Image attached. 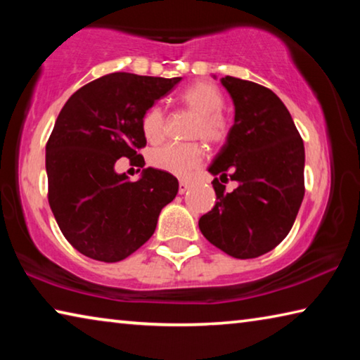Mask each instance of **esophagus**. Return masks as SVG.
Here are the masks:
<instances>
[{
  "label": "esophagus",
  "instance_id": "1",
  "mask_svg": "<svg viewBox=\"0 0 360 360\" xmlns=\"http://www.w3.org/2000/svg\"><path fill=\"white\" fill-rule=\"evenodd\" d=\"M188 187H191V184H188L187 181H181V182H179V193H181V195L186 193V192L188 191Z\"/></svg>",
  "mask_w": 360,
  "mask_h": 360
}]
</instances>
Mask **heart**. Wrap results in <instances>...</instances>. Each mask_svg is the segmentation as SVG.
<instances>
[{
  "mask_svg": "<svg viewBox=\"0 0 360 360\" xmlns=\"http://www.w3.org/2000/svg\"><path fill=\"white\" fill-rule=\"evenodd\" d=\"M181 103L188 111L197 114L193 122L191 138L203 139L208 144H219L227 135L221 109L224 96L216 85L210 82H195L181 94ZM141 129L149 143L162 141L167 131V114L160 106H152L144 112ZM205 152L197 143L191 144H167L152 152L150 165L178 178H188L203 163Z\"/></svg>",
  "mask_w": 360,
  "mask_h": 360,
  "instance_id": "b5f03b06",
  "label": "heart"
}]
</instances>
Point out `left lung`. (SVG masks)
Masks as SVG:
<instances>
[{"label":"left lung","instance_id":"left-lung-1","mask_svg":"<svg viewBox=\"0 0 360 360\" xmlns=\"http://www.w3.org/2000/svg\"><path fill=\"white\" fill-rule=\"evenodd\" d=\"M235 106L227 141L208 172L216 205L198 221L211 245L235 259H254L281 243L304 195V148L288 108L270 89L225 76ZM239 182L225 193L217 176Z\"/></svg>","mask_w":360,"mask_h":360}]
</instances>
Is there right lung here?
Returning a JSON list of instances; mask_svg holds the SVG:
<instances>
[{
  "mask_svg": "<svg viewBox=\"0 0 360 360\" xmlns=\"http://www.w3.org/2000/svg\"><path fill=\"white\" fill-rule=\"evenodd\" d=\"M181 77L111 72L85 84L60 111L46 144L49 205L71 246L100 262H119L141 248L179 182L144 168L136 182L115 173L120 157L143 163L144 112Z\"/></svg>",
  "mask_w": 360,
  "mask_h": 360,
  "instance_id": "right-lung-1",
  "label": "right lung"
}]
</instances>
